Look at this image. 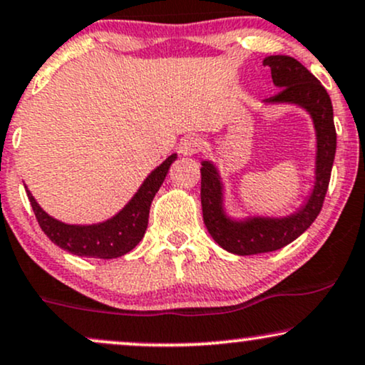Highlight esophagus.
Listing matches in <instances>:
<instances>
[{"mask_svg": "<svg viewBox=\"0 0 365 365\" xmlns=\"http://www.w3.org/2000/svg\"><path fill=\"white\" fill-rule=\"evenodd\" d=\"M202 148V143L199 138H195V135H188L180 143V153L185 156H194L197 153L200 151Z\"/></svg>", "mask_w": 365, "mask_h": 365, "instance_id": "34e87169", "label": "esophagus"}]
</instances>
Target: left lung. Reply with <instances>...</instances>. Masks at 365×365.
<instances>
[{
    "mask_svg": "<svg viewBox=\"0 0 365 365\" xmlns=\"http://www.w3.org/2000/svg\"><path fill=\"white\" fill-rule=\"evenodd\" d=\"M272 80L280 90L267 98L269 103H296L311 113L318 139L316 151V183L309 200L297 212L287 217H248L231 221L222 209V183L210 161H202L200 200L202 216L214 241L235 255H257L275 252L299 238L318 217L330 183L331 166L336 151V130L333 124V107L324 86L302 66L289 56H269Z\"/></svg>",
    "mask_w": 365,
    "mask_h": 365,
    "instance_id": "obj_1",
    "label": "left lung"
}]
</instances>
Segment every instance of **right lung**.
Segmentation results:
<instances>
[{"mask_svg":"<svg viewBox=\"0 0 365 365\" xmlns=\"http://www.w3.org/2000/svg\"><path fill=\"white\" fill-rule=\"evenodd\" d=\"M175 160H177V155L166 158L163 163L155 171H151V175L144 180L133 200L117 216L100 222V225H64V222L57 221L47 212H43L29 190L27 195L38 226L42 227V231L46 232L52 243L66 250V252L78 255V257L108 260V258H117L129 253L143 240L148 227L151 202L155 199L156 192L160 190L161 183L165 182L170 165Z\"/></svg>","mask_w":365,"mask_h":365,"instance_id":"add662e5","label":"right lung"}]
</instances>
